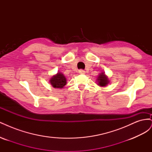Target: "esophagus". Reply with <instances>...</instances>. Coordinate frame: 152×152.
Returning a JSON list of instances; mask_svg holds the SVG:
<instances>
[{
    "mask_svg": "<svg viewBox=\"0 0 152 152\" xmlns=\"http://www.w3.org/2000/svg\"><path fill=\"white\" fill-rule=\"evenodd\" d=\"M79 72V73H80V74H85L86 73V72L83 70H80Z\"/></svg>",
    "mask_w": 152,
    "mask_h": 152,
    "instance_id": "1",
    "label": "esophagus"
}]
</instances>
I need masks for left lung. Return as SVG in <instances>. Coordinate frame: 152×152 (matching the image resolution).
<instances>
[{
	"label": "left lung",
	"mask_w": 152,
	"mask_h": 152,
	"mask_svg": "<svg viewBox=\"0 0 152 152\" xmlns=\"http://www.w3.org/2000/svg\"><path fill=\"white\" fill-rule=\"evenodd\" d=\"M98 84L99 86L105 87L107 86L109 83V80L108 77L104 74V73H101L98 75L97 79Z\"/></svg>",
	"instance_id": "obj_1"
}]
</instances>
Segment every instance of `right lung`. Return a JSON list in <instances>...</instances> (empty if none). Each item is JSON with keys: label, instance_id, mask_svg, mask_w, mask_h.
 <instances>
[{"label": "right lung", "instance_id": "obj_1", "mask_svg": "<svg viewBox=\"0 0 152 152\" xmlns=\"http://www.w3.org/2000/svg\"><path fill=\"white\" fill-rule=\"evenodd\" d=\"M49 82L50 84L54 88L62 89L66 84V79L63 73L58 72L57 73V74L53 75L50 78Z\"/></svg>", "mask_w": 152, "mask_h": 152}]
</instances>
